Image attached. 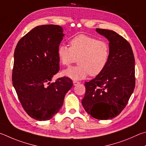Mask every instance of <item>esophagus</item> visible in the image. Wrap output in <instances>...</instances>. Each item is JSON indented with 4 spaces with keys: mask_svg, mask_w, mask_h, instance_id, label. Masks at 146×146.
I'll use <instances>...</instances> for the list:
<instances>
[{
    "mask_svg": "<svg viewBox=\"0 0 146 146\" xmlns=\"http://www.w3.org/2000/svg\"><path fill=\"white\" fill-rule=\"evenodd\" d=\"M73 85H74V86H77V85L78 84H80V82H77V81H75V80H74L73 82Z\"/></svg>",
    "mask_w": 146,
    "mask_h": 146,
    "instance_id": "obj_1",
    "label": "esophagus"
}]
</instances>
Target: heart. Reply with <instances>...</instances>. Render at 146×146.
I'll use <instances>...</instances> for the list:
<instances>
[{
  "label": "heart",
  "mask_w": 146,
  "mask_h": 146,
  "mask_svg": "<svg viewBox=\"0 0 146 146\" xmlns=\"http://www.w3.org/2000/svg\"><path fill=\"white\" fill-rule=\"evenodd\" d=\"M70 47L60 44L57 55L63 66H70L77 61L78 65L62 71V75L75 80H83L89 74L97 76L104 70L109 59L110 48L105 41L98 40L84 34L74 37Z\"/></svg>",
  "instance_id": "1"
}]
</instances>
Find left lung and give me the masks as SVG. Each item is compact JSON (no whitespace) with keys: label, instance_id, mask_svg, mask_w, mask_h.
Here are the masks:
<instances>
[{"label":"left lung","instance_id":"1","mask_svg":"<svg viewBox=\"0 0 146 146\" xmlns=\"http://www.w3.org/2000/svg\"><path fill=\"white\" fill-rule=\"evenodd\" d=\"M109 41L110 56L102 73L85 82V110L97 119L115 117L128 103L135 86V59L130 44L113 31L96 29Z\"/></svg>","mask_w":146,"mask_h":146}]
</instances>
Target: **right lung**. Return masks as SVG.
<instances>
[{
	"label": "right lung",
	"instance_id": "add662e5",
	"mask_svg": "<svg viewBox=\"0 0 146 146\" xmlns=\"http://www.w3.org/2000/svg\"><path fill=\"white\" fill-rule=\"evenodd\" d=\"M64 36L59 25L37 26L18 41L15 50L13 87L23 109L37 121L54 117L73 85L66 76L50 82L59 70L57 49Z\"/></svg>",
	"mask_w": 146,
	"mask_h": 146
}]
</instances>
